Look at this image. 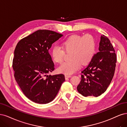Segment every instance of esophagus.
<instances>
[{
    "mask_svg": "<svg viewBox=\"0 0 127 127\" xmlns=\"http://www.w3.org/2000/svg\"><path fill=\"white\" fill-rule=\"evenodd\" d=\"M65 79H68V78H69V77H71V75H67L66 74L65 75Z\"/></svg>",
    "mask_w": 127,
    "mask_h": 127,
    "instance_id": "34e87169",
    "label": "esophagus"
}]
</instances>
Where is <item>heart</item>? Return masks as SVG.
I'll list each match as a JSON object with an SVG mask.
<instances>
[{"instance_id":"1","label":"heart","mask_w":127,"mask_h":127,"mask_svg":"<svg viewBox=\"0 0 127 127\" xmlns=\"http://www.w3.org/2000/svg\"><path fill=\"white\" fill-rule=\"evenodd\" d=\"M62 45L65 51H72L71 60L64 62L58 68L60 73L65 74H72L78 70L82 64H89L95 55V40L90 35H71L63 40ZM63 49L59 45L53 47L51 55L54 62L61 63L63 62L65 55Z\"/></svg>"}]
</instances>
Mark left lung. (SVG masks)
Listing matches in <instances>:
<instances>
[{
  "instance_id": "obj_1",
  "label": "left lung",
  "mask_w": 127,
  "mask_h": 127,
  "mask_svg": "<svg viewBox=\"0 0 127 127\" xmlns=\"http://www.w3.org/2000/svg\"><path fill=\"white\" fill-rule=\"evenodd\" d=\"M99 51L81 72V80L77 90L84 96L102 95L107 90L114 76L117 56L112 44L104 35L101 37Z\"/></svg>"
}]
</instances>
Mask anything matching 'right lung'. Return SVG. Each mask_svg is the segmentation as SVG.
<instances>
[{
    "label": "right lung",
    "mask_w": 127,
    "mask_h": 127,
    "mask_svg": "<svg viewBox=\"0 0 127 127\" xmlns=\"http://www.w3.org/2000/svg\"><path fill=\"white\" fill-rule=\"evenodd\" d=\"M62 36L52 31L38 30L19 40L15 49V79L25 96L35 103L54 100L65 80L62 74L47 75L55 68L48 50Z\"/></svg>",
    "instance_id": "1"
}]
</instances>
